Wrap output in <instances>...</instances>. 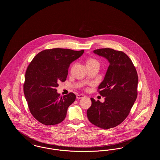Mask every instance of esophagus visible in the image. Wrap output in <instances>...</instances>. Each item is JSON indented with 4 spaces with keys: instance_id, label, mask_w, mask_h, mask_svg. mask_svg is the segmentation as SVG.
<instances>
[{
    "instance_id": "obj_1",
    "label": "esophagus",
    "mask_w": 160,
    "mask_h": 160,
    "mask_svg": "<svg viewBox=\"0 0 160 160\" xmlns=\"http://www.w3.org/2000/svg\"><path fill=\"white\" fill-rule=\"evenodd\" d=\"M85 97V95H83V94H80V95H77L76 96L77 99H81V98H83Z\"/></svg>"
}]
</instances>
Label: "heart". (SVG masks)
I'll use <instances>...</instances> for the list:
<instances>
[{"label":"heart","mask_w":160,"mask_h":160,"mask_svg":"<svg viewBox=\"0 0 160 160\" xmlns=\"http://www.w3.org/2000/svg\"><path fill=\"white\" fill-rule=\"evenodd\" d=\"M93 64H98L99 65V62L97 60H96L95 59H93V58H90L86 62L87 65H93Z\"/></svg>","instance_id":"obj_1"}]
</instances>
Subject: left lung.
I'll list each match as a JSON object with an SVG mask.
<instances>
[{
  "label": "left lung",
  "instance_id": "8db88e82",
  "mask_svg": "<svg viewBox=\"0 0 160 160\" xmlns=\"http://www.w3.org/2000/svg\"><path fill=\"white\" fill-rule=\"evenodd\" d=\"M93 52L106 58L110 65L97 91L105 97V101L101 102L91 98L87 116L95 126L110 129L121 123L128 116L137 98L138 78L132 62L122 51L106 48Z\"/></svg>",
  "mask_w": 160,
  "mask_h": 160
}]
</instances>
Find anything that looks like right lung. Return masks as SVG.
Returning a JSON list of instances; mask_svg holds the SVG:
<instances>
[{"instance_id": "right-lung-1", "label": "right lung", "mask_w": 160, "mask_h": 160, "mask_svg": "<svg viewBox=\"0 0 160 160\" xmlns=\"http://www.w3.org/2000/svg\"><path fill=\"white\" fill-rule=\"evenodd\" d=\"M83 53L84 50L54 48L41 51L31 61L23 90L30 112L38 122L53 125L65 119L76 96L72 92L60 96L56 88L59 82H65L69 65Z\"/></svg>"}]
</instances>
